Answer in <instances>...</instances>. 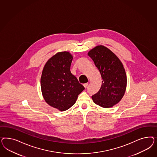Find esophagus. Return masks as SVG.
<instances>
[{"instance_id": "obj_1", "label": "esophagus", "mask_w": 157, "mask_h": 157, "mask_svg": "<svg viewBox=\"0 0 157 157\" xmlns=\"http://www.w3.org/2000/svg\"><path fill=\"white\" fill-rule=\"evenodd\" d=\"M88 85V83H85V84H83V86L85 87V88H86L87 87V86Z\"/></svg>"}]
</instances>
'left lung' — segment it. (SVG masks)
<instances>
[{"label":"left lung","mask_w":157,"mask_h":157,"mask_svg":"<svg viewBox=\"0 0 157 157\" xmlns=\"http://www.w3.org/2000/svg\"><path fill=\"white\" fill-rule=\"evenodd\" d=\"M102 77L100 90L91 98L95 104L109 108L123 98L127 88V75L123 64L114 53L104 45H97L87 53Z\"/></svg>","instance_id":"8db88e82"}]
</instances>
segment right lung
Here are the masks:
<instances>
[{"instance_id": "1", "label": "right lung", "mask_w": 157, "mask_h": 157, "mask_svg": "<svg viewBox=\"0 0 157 157\" xmlns=\"http://www.w3.org/2000/svg\"><path fill=\"white\" fill-rule=\"evenodd\" d=\"M73 56L69 52H59L48 59L43 68L41 89L49 106L65 111L75 104L85 89L70 71Z\"/></svg>"}]
</instances>
